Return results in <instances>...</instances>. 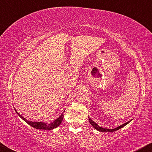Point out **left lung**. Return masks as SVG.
<instances>
[{
  "label": "left lung",
  "mask_w": 152,
  "mask_h": 152,
  "mask_svg": "<svg viewBox=\"0 0 152 152\" xmlns=\"http://www.w3.org/2000/svg\"><path fill=\"white\" fill-rule=\"evenodd\" d=\"M88 120H89L90 123H91L92 126H93V127L95 129L99 131V132H115V131H117V130H119V129L123 127H124V126H125L126 125H127L128 123L131 121H128L127 123H124V124H123L122 125H120L118 127L114 129H105V128H103V127H99V126L96 123H94L93 121H92L91 119V118H89Z\"/></svg>",
  "instance_id": "8db88e82"
}]
</instances>
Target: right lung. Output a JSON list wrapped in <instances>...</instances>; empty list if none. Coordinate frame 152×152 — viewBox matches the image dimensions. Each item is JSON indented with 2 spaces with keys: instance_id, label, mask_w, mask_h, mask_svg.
Wrapping results in <instances>:
<instances>
[{
  "instance_id": "1",
  "label": "right lung",
  "mask_w": 152,
  "mask_h": 152,
  "mask_svg": "<svg viewBox=\"0 0 152 152\" xmlns=\"http://www.w3.org/2000/svg\"><path fill=\"white\" fill-rule=\"evenodd\" d=\"M63 112V113H64ZM16 113H17L16 111ZM61 114L60 115V117H59L57 119L55 120L53 123H50V124H46V123H44L43 122H32V121H27V119H25L24 117H23L21 115H20L19 113H17V114L19 115V116L21 118V119H23L25 122L28 123L29 125L31 126V127H34L35 129H47V130H51L53 129H54L56 127H58L59 125L61 124V123L62 122L63 118H64V114Z\"/></svg>"
}]
</instances>
